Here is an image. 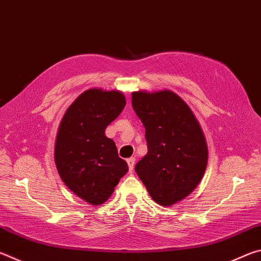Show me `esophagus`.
<instances>
[{
    "label": "esophagus",
    "instance_id": "1",
    "mask_svg": "<svg viewBox=\"0 0 261 261\" xmlns=\"http://www.w3.org/2000/svg\"><path fill=\"white\" fill-rule=\"evenodd\" d=\"M126 162H127V166H129V170H130V173H131V171H134L136 159L135 158H130V159H127Z\"/></svg>",
    "mask_w": 261,
    "mask_h": 261
}]
</instances>
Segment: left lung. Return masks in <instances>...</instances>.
<instances>
[{
	"instance_id": "1",
	"label": "left lung",
	"mask_w": 261,
	"mask_h": 261,
	"mask_svg": "<svg viewBox=\"0 0 261 261\" xmlns=\"http://www.w3.org/2000/svg\"><path fill=\"white\" fill-rule=\"evenodd\" d=\"M145 126L147 154L135 170L161 206L183 200L200 183L208 161L205 135L192 110L170 90L132 92Z\"/></svg>"
}]
</instances>
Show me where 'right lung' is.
<instances>
[{
    "label": "right lung",
    "mask_w": 261,
    "mask_h": 261,
    "mask_svg": "<svg viewBox=\"0 0 261 261\" xmlns=\"http://www.w3.org/2000/svg\"><path fill=\"white\" fill-rule=\"evenodd\" d=\"M121 91L90 88L70 105L60 123L54 149L60 177L83 200L109 199L129 167L105 131L125 107Z\"/></svg>",
    "instance_id": "obj_1"
}]
</instances>
